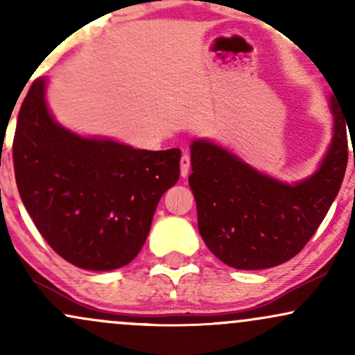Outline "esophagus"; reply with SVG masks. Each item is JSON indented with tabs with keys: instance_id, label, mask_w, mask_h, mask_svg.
<instances>
[{
	"instance_id": "1",
	"label": "esophagus",
	"mask_w": 355,
	"mask_h": 355,
	"mask_svg": "<svg viewBox=\"0 0 355 355\" xmlns=\"http://www.w3.org/2000/svg\"><path fill=\"white\" fill-rule=\"evenodd\" d=\"M180 173L182 177H189L190 173V155L189 153H183L182 158H180Z\"/></svg>"
}]
</instances>
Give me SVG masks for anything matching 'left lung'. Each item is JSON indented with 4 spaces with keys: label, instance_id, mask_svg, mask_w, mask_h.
Here are the masks:
<instances>
[{
    "label": "left lung",
    "instance_id": "left-lung-1",
    "mask_svg": "<svg viewBox=\"0 0 355 355\" xmlns=\"http://www.w3.org/2000/svg\"><path fill=\"white\" fill-rule=\"evenodd\" d=\"M334 95L327 98L331 144L317 168L294 183L257 170L215 141L191 140L189 183L197 202L198 232L223 263L239 270L280 266L299 254L319 229L347 166L350 125Z\"/></svg>",
    "mask_w": 355,
    "mask_h": 355
}]
</instances>
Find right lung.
<instances>
[{"instance_id": "right-lung-1", "label": "right lung", "mask_w": 355, "mask_h": 355, "mask_svg": "<svg viewBox=\"0 0 355 355\" xmlns=\"http://www.w3.org/2000/svg\"><path fill=\"white\" fill-rule=\"evenodd\" d=\"M48 81H33L18 113L13 162L19 197L67 262L115 270L144 247L162 195L180 177L182 152L138 150L73 132L48 107Z\"/></svg>"}]
</instances>
